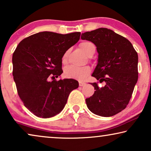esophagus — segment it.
Segmentation results:
<instances>
[{"instance_id":"34e87169","label":"esophagus","mask_w":151,"mask_h":151,"mask_svg":"<svg viewBox=\"0 0 151 151\" xmlns=\"http://www.w3.org/2000/svg\"><path fill=\"white\" fill-rule=\"evenodd\" d=\"M85 85H86V83H84V82H79V86H84Z\"/></svg>"}]
</instances>
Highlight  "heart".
Listing matches in <instances>:
<instances>
[{
	"label": "heart",
	"instance_id": "b5f03b06",
	"mask_svg": "<svg viewBox=\"0 0 151 151\" xmlns=\"http://www.w3.org/2000/svg\"><path fill=\"white\" fill-rule=\"evenodd\" d=\"M80 48L84 51V53L88 56H92L96 52V47L93 43L89 41H84L80 43ZM67 53H65L63 56V63H65L67 61ZM91 68L88 66L86 67H74V66H68L65 68L64 74L65 77L72 79H77L79 80H84L86 78L88 74L90 73Z\"/></svg>",
	"mask_w": 151,
	"mask_h": 151
}]
</instances>
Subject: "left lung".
Returning a JSON list of instances; mask_svg holds the SVG:
<instances>
[{
    "mask_svg": "<svg viewBox=\"0 0 151 151\" xmlns=\"http://www.w3.org/2000/svg\"><path fill=\"white\" fill-rule=\"evenodd\" d=\"M82 35V40L93 43L98 53L92 76L106 83L102 87L91 83L96 91L86 99V106L97 115L113 116L127 107L137 82V53L129 40L107 28Z\"/></svg>",
    "mask_w": 151,
    "mask_h": 151,
    "instance_id": "1",
    "label": "left lung"
}]
</instances>
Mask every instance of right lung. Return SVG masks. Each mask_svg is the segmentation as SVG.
Segmentation results:
<instances>
[{"mask_svg": "<svg viewBox=\"0 0 151 151\" xmlns=\"http://www.w3.org/2000/svg\"><path fill=\"white\" fill-rule=\"evenodd\" d=\"M80 32H42L24 38L12 56L13 76L24 106L37 117L49 118L63 111L79 84L73 79L55 80L63 73L62 58L78 42ZM49 77L54 80L49 81Z\"/></svg>", "mask_w": 151, "mask_h": 151, "instance_id": "add662e5", "label": "right lung"}]
</instances>
